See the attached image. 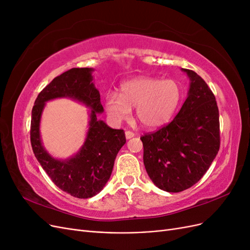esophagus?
<instances>
[{"label":"esophagus","instance_id":"obj_1","mask_svg":"<svg viewBox=\"0 0 250 250\" xmlns=\"http://www.w3.org/2000/svg\"><path fill=\"white\" fill-rule=\"evenodd\" d=\"M125 137H126V139H127V140H129V139H131V138H133V137H134V133H133L132 131L127 130V131L125 132Z\"/></svg>","mask_w":250,"mask_h":250}]
</instances>
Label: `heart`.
Masks as SVG:
<instances>
[{"mask_svg":"<svg viewBox=\"0 0 250 250\" xmlns=\"http://www.w3.org/2000/svg\"><path fill=\"white\" fill-rule=\"evenodd\" d=\"M181 100V87L172 79L161 80L139 76L121 84L120 95H106L105 107L113 123L120 124L135 107L139 122L148 129L160 128L170 122Z\"/></svg>","mask_w":250,"mask_h":250,"instance_id":"b5f03b06","label":"heart"}]
</instances>
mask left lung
Segmentation results:
<instances>
[{"label":"left lung","instance_id":"1","mask_svg":"<svg viewBox=\"0 0 250 250\" xmlns=\"http://www.w3.org/2000/svg\"><path fill=\"white\" fill-rule=\"evenodd\" d=\"M181 70L190 78L184 105L171 123L141 138L150 179L170 193L185 191L198 183L220 148L216 98L199 75Z\"/></svg>","mask_w":250,"mask_h":250}]
</instances>
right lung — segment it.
Wrapping results in <instances>:
<instances>
[{
    "mask_svg": "<svg viewBox=\"0 0 250 250\" xmlns=\"http://www.w3.org/2000/svg\"><path fill=\"white\" fill-rule=\"evenodd\" d=\"M92 67H74L53 79L37 96L32 108L30 139L37 161L60 190L77 198H90L108 181L120 149L126 143L122 129H112L102 120L100 94L94 84ZM70 97L90 109L87 139L79 152L66 160H58L44 149L39 125L45 102Z\"/></svg>",
    "mask_w": 250,
    "mask_h": 250,
    "instance_id": "1",
    "label": "right lung"
}]
</instances>
